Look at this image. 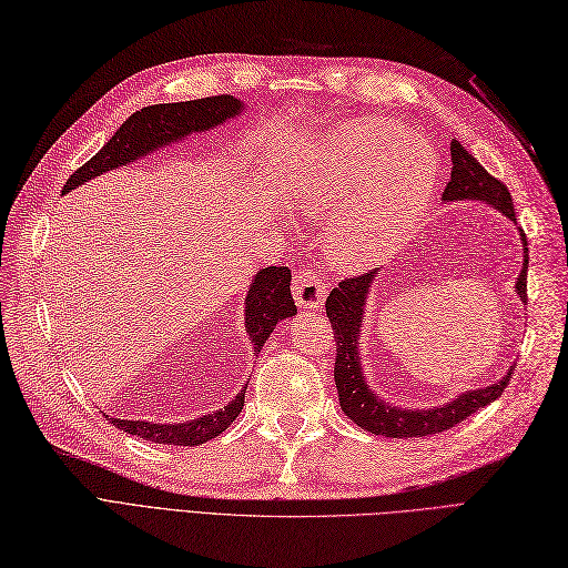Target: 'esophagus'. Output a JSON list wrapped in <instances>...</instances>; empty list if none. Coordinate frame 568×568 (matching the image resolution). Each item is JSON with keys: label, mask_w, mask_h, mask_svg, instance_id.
I'll use <instances>...</instances> for the list:
<instances>
[{"label": "esophagus", "mask_w": 568, "mask_h": 568, "mask_svg": "<svg viewBox=\"0 0 568 568\" xmlns=\"http://www.w3.org/2000/svg\"><path fill=\"white\" fill-rule=\"evenodd\" d=\"M293 297L302 310H316L326 297V281L316 271L302 268L293 281Z\"/></svg>", "instance_id": "obj_1"}]
</instances>
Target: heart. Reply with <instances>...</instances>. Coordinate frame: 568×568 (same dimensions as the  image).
I'll use <instances>...</instances> for the list:
<instances>
[{"label":"heart","mask_w":568,"mask_h":568,"mask_svg":"<svg viewBox=\"0 0 568 568\" xmlns=\"http://www.w3.org/2000/svg\"><path fill=\"white\" fill-rule=\"evenodd\" d=\"M439 182L432 145L390 120H353L314 141L287 184L290 211L324 223L333 266L365 271L413 237Z\"/></svg>","instance_id":"1"}]
</instances>
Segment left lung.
Returning a JSON list of instances; mask_svg holds the SVG:
<instances>
[{
	"label": "left lung",
	"mask_w": 568,
	"mask_h": 568,
	"mask_svg": "<svg viewBox=\"0 0 568 568\" xmlns=\"http://www.w3.org/2000/svg\"><path fill=\"white\" fill-rule=\"evenodd\" d=\"M450 163H454V168H450V180L442 194L444 201H483L516 223L514 201L506 184L497 178H491V174L479 165L456 139L450 141ZM520 240L523 266L516 278V293L526 302L528 240L523 230ZM374 275L376 271L355 275V278H345L343 283H338V287L331 290V295L326 300V314L333 326V338H336V367H333V379H336L343 413L351 417L357 427L372 434L390 436V439H413V436L439 434L444 429L456 427L465 417H470L473 413L485 408V405L494 403L504 394L514 369H508L497 384L477 390H463L458 398L429 410L396 408V405H388L386 400L376 396L365 382V374H362L359 365L362 314H365V304L369 287L374 283Z\"/></svg>",
	"instance_id": "left-lung-1"
}]
</instances>
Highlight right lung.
Here are the masks:
<instances>
[{
    "mask_svg": "<svg viewBox=\"0 0 568 568\" xmlns=\"http://www.w3.org/2000/svg\"><path fill=\"white\" fill-rule=\"evenodd\" d=\"M244 110L237 98L232 95H213V98H199L186 100V103H165V105H151L141 112H134L114 136L100 149L89 163L81 165L71 178L67 180L62 194L71 189L81 186L93 178L108 170H118L122 165L134 163L141 155H149L158 149H165L170 143H178L189 134L211 132L213 126L223 124ZM290 268L287 266H268L261 268L250 293L244 300V328L246 336L252 338L254 355L261 353L266 338L273 333L275 324L283 322L287 316H295L297 307L295 300L290 295ZM244 390L232 398L225 408L215 410L211 415H201L196 419H186L180 425H160V423H145V419H118L110 417V423L124 429L126 434H136L145 442L168 444V446H199L209 439H215L223 434L235 417L242 413L244 405Z\"/></svg>",
    "mask_w": 568,
    "mask_h": 568,
    "instance_id": "1",
    "label": "right lung"
}]
</instances>
